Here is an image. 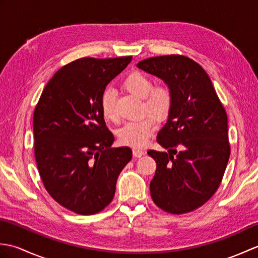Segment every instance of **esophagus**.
I'll list each match as a JSON object with an SVG mask.
<instances>
[{
    "label": "esophagus",
    "instance_id": "34e87169",
    "mask_svg": "<svg viewBox=\"0 0 258 258\" xmlns=\"http://www.w3.org/2000/svg\"><path fill=\"white\" fill-rule=\"evenodd\" d=\"M144 154H145L144 151L138 150V149H134V150H133V155H134L135 157H141V156H143Z\"/></svg>",
    "mask_w": 258,
    "mask_h": 258
}]
</instances>
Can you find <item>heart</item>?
Segmentation results:
<instances>
[{
    "mask_svg": "<svg viewBox=\"0 0 258 258\" xmlns=\"http://www.w3.org/2000/svg\"><path fill=\"white\" fill-rule=\"evenodd\" d=\"M123 85L126 90L139 98H143L145 108L153 116H146L136 122L126 123L118 131L120 144L131 147H144L157 127L156 119H165L173 106V94L167 86L153 87L152 80L141 72H133L125 78ZM104 117L116 120L115 94L111 90L104 93L101 101Z\"/></svg>",
    "mask_w": 258,
    "mask_h": 258,
    "instance_id": "obj_1",
    "label": "heart"
}]
</instances>
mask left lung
Listing matches in <instances>:
<instances>
[{
  "mask_svg": "<svg viewBox=\"0 0 258 258\" xmlns=\"http://www.w3.org/2000/svg\"><path fill=\"white\" fill-rule=\"evenodd\" d=\"M138 68L161 79L173 94L167 122L156 138L167 152H147L156 162L152 200L167 213L191 212L214 195L227 166L225 108L210 76L193 59L156 56L139 62Z\"/></svg>",
  "mask_w": 258,
  "mask_h": 258,
  "instance_id": "1",
  "label": "left lung"
}]
</instances>
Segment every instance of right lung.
I'll use <instances>...</instances> for the list:
<instances>
[{"instance_id": "obj_1", "label": "right lung", "mask_w": 258, "mask_h": 258, "mask_svg": "<svg viewBox=\"0 0 258 258\" xmlns=\"http://www.w3.org/2000/svg\"><path fill=\"white\" fill-rule=\"evenodd\" d=\"M131 59L84 57L65 65L35 107L34 154L42 182L59 205L76 214L104 210L132 158L130 147H111L114 136L101 107L106 85Z\"/></svg>"}]
</instances>
